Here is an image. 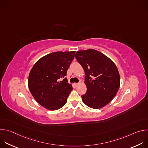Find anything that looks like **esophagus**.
Returning <instances> with one entry per match:
<instances>
[{"mask_svg":"<svg viewBox=\"0 0 148 148\" xmlns=\"http://www.w3.org/2000/svg\"><path fill=\"white\" fill-rule=\"evenodd\" d=\"M79 84H80V82H78V83H75V86L77 87V86H78L79 85Z\"/></svg>","mask_w":148,"mask_h":148,"instance_id":"34e87169","label":"esophagus"}]
</instances>
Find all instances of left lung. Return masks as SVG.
Returning <instances> with one entry per match:
<instances>
[{
    "instance_id": "8db88e82",
    "label": "left lung",
    "mask_w": 148,
    "mask_h": 148,
    "mask_svg": "<svg viewBox=\"0 0 148 148\" xmlns=\"http://www.w3.org/2000/svg\"><path fill=\"white\" fill-rule=\"evenodd\" d=\"M75 58L85 71L86 93L81 95L88 107L99 109L110 103L120 86V76L114 62L94 50L78 51Z\"/></svg>"
}]
</instances>
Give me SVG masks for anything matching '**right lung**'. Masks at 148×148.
<instances>
[{
	"mask_svg": "<svg viewBox=\"0 0 148 148\" xmlns=\"http://www.w3.org/2000/svg\"><path fill=\"white\" fill-rule=\"evenodd\" d=\"M75 51H57L39 59L29 76V88L36 101L46 109L62 107L73 88L69 84L67 70ZM63 78L62 81L60 79Z\"/></svg>",
	"mask_w": 148,
	"mask_h": 148,
	"instance_id": "right-lung-1",
	"label": "right lung"
}]
</instances>
